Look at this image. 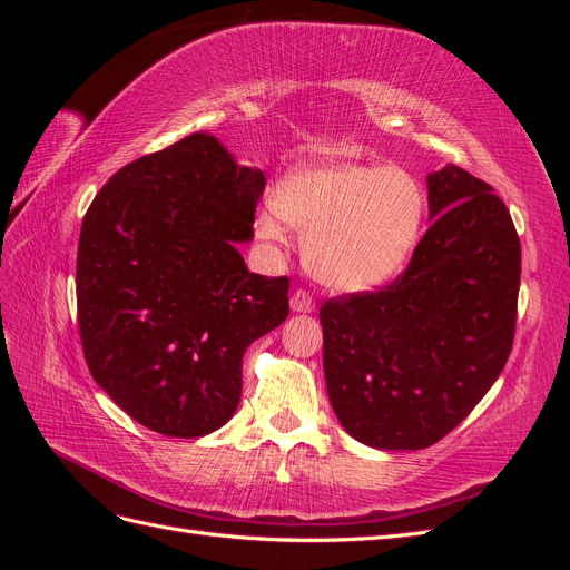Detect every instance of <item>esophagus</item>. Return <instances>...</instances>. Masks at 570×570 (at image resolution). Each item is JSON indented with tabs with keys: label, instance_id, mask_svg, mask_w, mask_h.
<instances>
[{
	"label": "esophagus",
	"instance_id": "obj_1",
	"mask_svg": "<svg viewBox=\"0 0 570 570\" xmlns=\"http://www.w3.org/2000/svg\"><path fill=\"white\" fill-rule=\"evenodd\" d=\"M289 306H292V312H297V314H312L314 308H316V302H314L312 295H308L306 289H297L295 295H292V299H289Z\"/></svg>",
	"mask_w": 570,
	"mask_h": 570
}]
</instances>
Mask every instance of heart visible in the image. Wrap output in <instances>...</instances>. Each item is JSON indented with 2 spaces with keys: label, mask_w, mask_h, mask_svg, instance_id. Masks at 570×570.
Wrapping results in <instances>:
<instances>
[{
  "label": "heart",
  "mask_w": 570,
  "mask_h": 570,
  "mask_svg": "<svg viewBox=\"0 0 570 570\" xmlns=\"http://www.w3.org/2000/svg\"><path fill=\"white\" fill-rule=\"evenodd\" d=\"M273 206L304 230V262L337 289H366L400 271L425 218L421 183L402 168L327 159L289 174ZM266 237H278L275 214L258 218Z\"/></svg>",
  "instance_id": "b5f03b06"
}]
</instances>
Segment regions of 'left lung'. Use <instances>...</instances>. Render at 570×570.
Here are the masks:
<instances>
[{
    "mask_svg": "<svg viewBox=\"0 0 570 570\" xmlns=\"http://www.w3.org/2000/svg\"><path fill=\"white\" fill-rule=\"evenodd\" d=\"M433 226L381 289L321 306L335 416L377 450H425L469 416L515 333L521 239L507 204L463 168L428 176Z\"/></svg>",
    "mask_w": 570,
    "mask_h": 570,
    "instance_id": "obj_1",
    "label": "left lung"
}]
</instances>
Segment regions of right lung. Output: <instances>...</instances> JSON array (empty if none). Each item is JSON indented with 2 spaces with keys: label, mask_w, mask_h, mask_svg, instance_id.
Listing matches in <instances>:
<instances>
[{
  "label": "right lung",
  "mask_w": 570,
  "mask_h": 570,
  "mask_svg": "<svg viewBox=\"0 0 570 570\" xmlns=\"http://www.w3.org/2000/svg\"><path fill=\"white\" fill-rule=\"evenodd\" d=\"M266 178L193 132L124 166L82 218L76 295L95 383L132 421L168 438L228 423L243 356L289 312L287 275L249 273Z\"/></svg>",
  "instance_id": "right-lung-1"
}]
</instances>
